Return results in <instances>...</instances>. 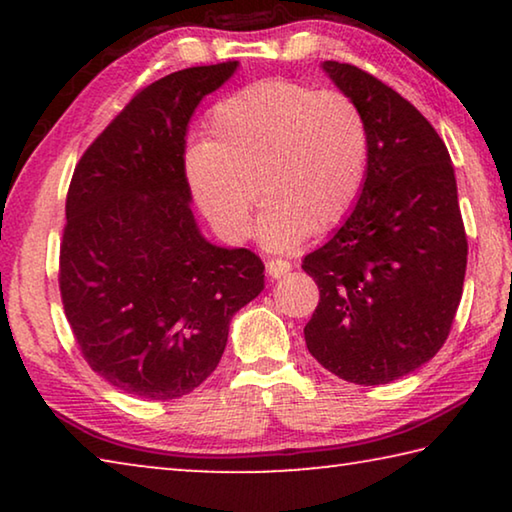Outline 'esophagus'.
I'll return each instance as SVG.
<instances>
[{
  "mask_svg": "<svg viewBox=\"0 0 512 512\" xmlns=\"http://www.w3.org/2000/svg\"><path fill=\"white\" fill-rule=\"evenodd\" d=\"M289 271H291V264L287 262V259H268L266 262V273H268V277H273V280L287 275Z\"/></svg>",
  "mask_w": 512,
  "mask_h": 512,
  "instance_id": "obj_1",
  "label": "esophagus"
}]
</instances>
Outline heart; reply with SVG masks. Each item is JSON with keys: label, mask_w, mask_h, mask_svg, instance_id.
I'll return each mask as SVG.
<instances>
[{"label": "heart", "mask_w": 512, "mask_h": 512, "mask_svg": "<svg viewBox=\"0 0 512 512\" xmlns=\"http://www.w3.org/2000/svg\"><path fill=\"white\" fill-rule=\"evenodd\" d=\"M370 131L341 90L266 79L214 103L205 144L185 155L187 183L207 219L230 241L250 232L258 187L266 203L259 239L291 250L348 216L363 192Z\"/></svg>", "instance_id": "1"}]
</instances>
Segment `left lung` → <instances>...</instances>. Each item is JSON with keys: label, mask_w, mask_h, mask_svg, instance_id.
Segmentation results:
<instances>
[{"label": "left lung", "mask_w": 512, "mask_h": 512, "mask_svg": "<svg viewBox=\"0 0 512 512\" xmlns=\"http://www.w3.org/2000/svg\"><path fill=\"white\" fill-rule=\"evenodd\" d=\"M323 67L368 121L370 164L348 219L302 262L320 291L305 341L336 377L388 384L436 357L463 296L467 237L454 167L402 94L354 65Z\"/></svg>", "instance_id": "1"}]
</instances>
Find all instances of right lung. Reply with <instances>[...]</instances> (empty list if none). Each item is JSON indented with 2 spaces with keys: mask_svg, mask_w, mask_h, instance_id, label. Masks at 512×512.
<instances>
[{
  "mask_svg": "<svg viewBox=\"0 0 512 512\" xmlns=\"http://www.w3.org/2000/svg\"><path fill=\"white\" fill-rule=\"evenodd\" d=\"M237 60L137 90L76 164L58 287L83 359L144 400L192 393L219 366L230 318L264 289L248 248H216L189 207L185 133Z\"/></svg>",
  "mask_w": 512,
  "mask_h": 512,
  "instance_id": "add662e5",
  "label": "right lung"
}]
</instances>
